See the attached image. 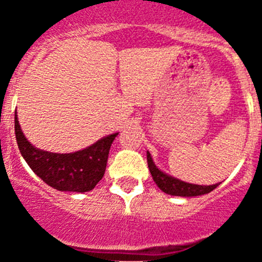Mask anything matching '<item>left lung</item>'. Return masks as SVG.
I'll return each mask as SVG.
<instances>
[{"label":"left lung","mask_w":262,"mask_h":262,"mask_svg":"<svg viewBox=\"0 0 262 262\" xmlns=\"http://www.w3.org/2000/svg\"><path fill=\"white\" fill-rule=\"evenodd\" d=\"M147 163L149 172H151L154 181L156 182L157 186L166 194L170 195H177V196H196V195H203L210 191H212L215 187L219 184L209 185V186H202V185H193L187 184V182L180 181L177 178L170 177V176L165 174L164 172L159 170L156 165L154 164L149 152H147Z\"/></svg>","instance_id":"obj_1"}]
</instances>
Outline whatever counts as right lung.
Listing matches in <instances>:
<instances>
[{
  "instance_id": "1",
  "label": "right lung",
  "mask_w": 262,
  "mask_h": 262,
  "mask_svg": "<svg viewBox=\"0 0 262 262\" xmlns=\"http://www.w3.org/2000/svg\"><path fill=\"white\" fill-rule=\"evenodd\" d=\"M14 128L20 155L32 172L53 189L77 193L92 190L101 181L105 174L111 143L118 135L106 136L82 151L60 155L32 147L20 131L17 113L14 117Z\"/></svg>"
}]
</instances>
